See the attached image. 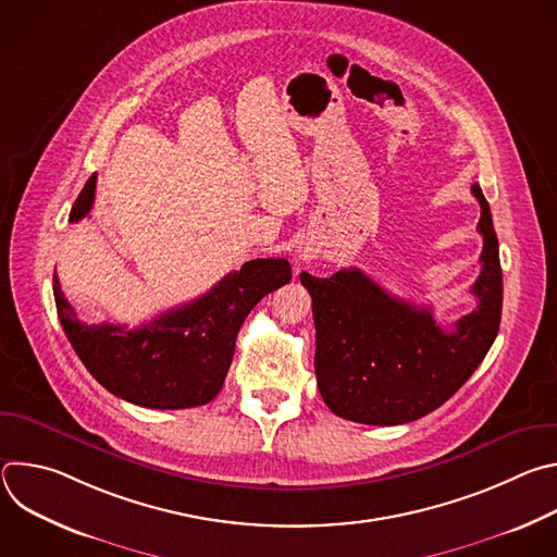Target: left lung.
Masks as SVG:
<instances>
[{
  "label": "left lung",
  "mask_w": 557,
  "mask_h": 557,
  "mask_svg": "<svg viewBox=\"0 0 557 557\" xmlns=\"http://www.w3.org/2000/svg\"><path fill=\"white\" fill-rule=\"evenodd\" d=\"M471 194L483 235V269L471 286L479 304L454 331L359 269L324 280L299 275L312 297L317 387L337 417L366 425L417 421L441 408L490 352L503 314V269L490 202L479 185Z\"/></svg>",
  "instance_id": "left-lung-1"
}]
</instances>
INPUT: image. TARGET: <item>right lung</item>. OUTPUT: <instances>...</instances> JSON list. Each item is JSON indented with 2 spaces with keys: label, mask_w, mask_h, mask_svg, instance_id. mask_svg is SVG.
<instances>
[{
  "label": "right lung",
  "mask_w": 557,
  "mask_h": 557,
  "mask_svg": "<svg viewBox=\"0 0 557 557\" xmlns=\"http://www.w3.org/2000/svg\"><path fill=\"white\" fill-rule=\"evenodd\" d=\"M95 189L97 174L74 200L70 222L90 213ZM290 275L284 258L245 262L209 293L134 331L78 322L57 275L52 290L67 342L108 392L140 408L183 410L205 406L220 392L247 314L264 295L288 284Z\"/></svg>",
  "instance_id": "1"
}]
</instances>
